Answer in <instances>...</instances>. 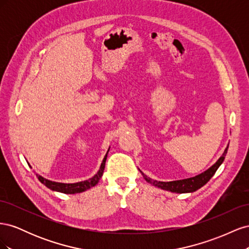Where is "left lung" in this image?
I'll return each mask as SVG.
<instances>
[{
	"mask_svg": "<svg viewBox=\"0 0 249 249\" xmlns=\"http://www.w3.org/2000/svg\"><path fill=\"white\" fill-rule=\"evenodd\" d=\"M228 148H229V146L225 148L224 153L219 158V160H218L212 167H210L205 172H202V173H200V175L194 177V178L179 179V180H173V182H158V180H154L152 178H147L145 175H143L142 171H140V172L142 173L143 178H144V179L147 183L152 184L158 188H161V189H163V190L177 192V193L193 192V191H196L197 189H199V188L202 187L203 185H206L211 179V178L215 175V172L218 169V167H219L221 163L224 161L225 155H227V153H228Z\"/></svg>",
	"mask_w": 249,
	"mask_h": 249,
	"instance_id": "left-lung-1",
	"label": "left lung"
}]
</instances>
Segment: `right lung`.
I'll list each match as a JSON object with an SVG mask.
<instances>
[{"mask_svg":"<svg viewBox=\"0 0 249 249\" xmlns=\"http://www.w3.org/2000/svg\"><path fill=\"white\" fill-rule=\"evenodd\" d=\"M107 154H106V156H105V158H104V160L102 162V165H101V168H100L99 172H97L93 178H89L88 180H84V182H80V183H76V184H62V183L52 182V180H49V179L44 178H42V177H40L38 175H36V176H37V178H38V179L40 180V182L44 186H47L48 188H50L51 190L59 191V192L66 193V194H74V193L84 192V191L90 189V188L95 186L97 183H99V180L102 178L104 169H105V163H106Z\"/></svg>","mask_w":249,"mask_h":249,"instance_id":"obj_1","label":"right lung"}]
</instances>
